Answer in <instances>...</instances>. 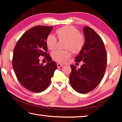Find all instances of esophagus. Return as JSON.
<instances>
[{
  "mask_svg": "<svg viewBox=\"0 0 122 122\" xmlns=\"http://www.w3.org/2000/svg\"><path fill=\"white\" fill-rule=\"evenodd\" d=\"M57 67H63V65H62V64H61V63H57Z\"/></svg>",
  "mask_w": 122,
  "mask_h": 122,
  "instance_id": "obj_1",
  "label": "esophagus"
}]
</instances>
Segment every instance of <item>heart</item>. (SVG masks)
Here are the masks:
<instances>
[{
    "label": "heart",
    "mask_w": 122,
    "mask_h": 122,
    "mask_svg": "<svg viewBox=\"0 0 122 122\" xmlns=\"http://www.w3.org/2000/svg\"><path fill=\"white\" fill-rule=\"evenodd\" d=\"M56 34L60 39L68 41L67 48L70 49L74 53H79L84 45V38L77 29L71 26H66L58 29ZM46 43L50 50H54L56 47L57 39L54 35L49 34L47 36ZM52 56L55 61L60 63H65L71 56L69 51L57 50L54 51Z\"/></svg>",
    "instance_id": "b5f03b06"
}]
</instances>
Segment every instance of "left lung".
Segmentation results:
<instances>
[{
  "instance_id": "left-lung-1",
  "label": "left lung",
  "mask_w": 122,
  "mask_h": 122,
  "mask_svg": "<svg viewBox=\"0 0 122 122\" xmlns=\"http://www.w3.org/2000/svg\"><path fill=\"white\" fill-rule=\"evenodd\" d=\"M84 45L75 57V61L83 64L80 68L71 65L70 83L74 90L81 94L94 90L104 76L107 67V52L104 43L90 27H83Z\"/></svg>"
}]
</instances>
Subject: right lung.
<instances>
[{
  "label": "right lung",
  "mask_w": 122,
  "mask_h": 122,
  "mask_svg": "<svg viewBox=\"0 0 122 122\" xmlns=\"http://www.w3.org/2000/svg\"><path fill=\"white\" fill-rule=\"evenodd\" d=\"M52 30V27H33L22 35L14 47L12 65L16 77L22 86L33 92L46 89L57 68L46 52L47 38ZM41 55L46 56L48 62L45 66L39 62Z\"/></svg>",
  "instance_id": "right-lung-1"
}]
</instances>
